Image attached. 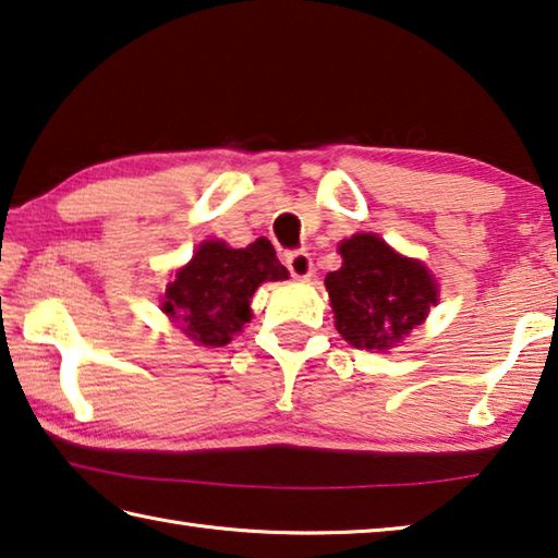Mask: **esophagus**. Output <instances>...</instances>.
Here are the masks:
<instances>
[{"label": "esophagus", "mask_w": 558, "mask_h": 558, "mask_svg": "<svg viewBox=\"0 0 558 558\" xmlns=\"http://www.w3.org/2000/svg\"><path fill=\"white\" fill-rule=\"evenodd\" d=\"M286 266H288L292 278H310V276H313V272H315L313 258H310V253H305V251H292V253H288Z\"/></svg>", "instance_id": "1"}]
</instances>
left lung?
<instances>
[{
	"label": "left lung",
	"instance_id": "1",
	"mask_svg": "<svg viewBox=\"0 0 558 558\" xmlns=\"http://www.w3.org/2000/svg\"><path fill=\"white\" fill-rule=\"evenodd\" d=\"M342 268L325 286L337 332L359 349H389L426 319L438 290L418 260L403 258L379 235L356 233L339 243Z\"/></svg>",
	"mask_w": 558,
	"mask_h": 558
}]
</instances>
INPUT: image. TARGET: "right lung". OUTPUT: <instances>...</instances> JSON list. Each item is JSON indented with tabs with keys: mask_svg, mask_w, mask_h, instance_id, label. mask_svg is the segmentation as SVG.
Listing matches in <instances>:
<instances>
[{
	"mask_svg": "<svg viewBox=\"0 0 558 558\" xmlns=\"http://www.w3.org/2000/svg\"><path fill=\"white\" fill-rule=\"evenodd\" d=\"M286 278L288 270L266 239L248 248L206 241L167 286L162 310L194 342L223 347L251 319L248 305L260 282Z\"/></svg>",
	"mask_w": 558,
	"mask_h": 558,
	"instance_id": "right-lung-1",
	"label": "right lung"
}]
</instances>
